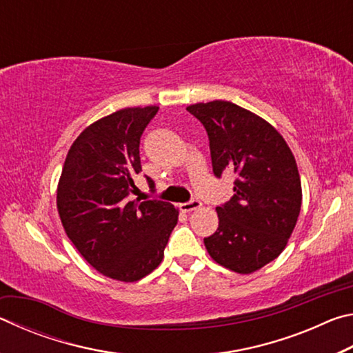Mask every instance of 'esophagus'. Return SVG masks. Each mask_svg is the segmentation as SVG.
Masks as SVG:
<instances>
[{
    "instance_id": "34e87169",
    "label": "esophagus",
    "mask_w": 353,
    "mask_h": 353,
    "mask_svg": "<svg viewBox=\"0 0 353 353\" xmlns=\"http://www.w3.org/2000/svg\"><path fill=\"white\" fill-rule=\"evenodd\" d=\"M202 207V202L198 201V199H191L190 202H183V204L179 205V208H181V212L183 213H190L193 210H198V208Z\"/></svg>"
}]
</instances>
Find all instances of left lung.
<instances>
[{
	"label": "left lung",
	"mask_w": 353,
	"mask_h": 353,
	"mask_svg": "<svg viewBox=\"0 0 353 353\" xmlns=\"http://www.w3.org/2000/svg\"><path fill=\"white\" fill-rule=\"evenodd\" d=\"M204 124L216 177L235 174L234 196L216 207L219 224L204 238L218 265L259 271L282 254L302 204L301 176L283 137L255 113L229 101L188 105Z\"/></svg>",
	"instance_id": "8db88e82"
}]
</instances>
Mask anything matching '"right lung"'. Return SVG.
<instances>
[{"label": "right lung", "mask_w": 353, "mask_h": 353, "mask_svg": "<svg viewBox=\"0 0 353 353\" xmlns=\"http://www.w3.org/2000/svg\"><path fill=\"white\" fill-rule=\"evenodd\" d=\"M157 112V105L128 107L90 124L71 145L59 179L57 210L71 243L119 282L152 272L177 224L170 202L129 201L141 171L140 137Z\"/></svg>", "instance_id": "right-lung-1"}]
</instances>
